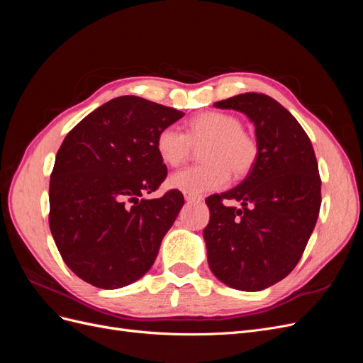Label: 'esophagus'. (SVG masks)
Segmentation results:
<instances>
[{"label": "esophagus", "instance_id": "obj_1", "mask_svg": "<svg viewBox=\"0 0 363 363\" xmlns=\"http://www.w3.org/2000/svg\"><path fill=\"white\" fill-rule=\"evenodd\" d=\"M184 200L189 201V203H192V201H201V196H196V195H192V194L186 192L184 194Z\"/></svg>", "mask_w": 363, "mask_h": 363}]
</instances>
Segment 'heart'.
<instances>
[{
	"mask_svg": "<svg viewBox=\"0 0 363 363\" xmlns=\"http://www.w3.org/2000/svg\"><path fill=\"white\" fill-rule=\"evenodd\" d=\"M242 121L223 112H203L189 121L186 133L177 125L163 127L156 138V151L163 163L179 167L194 148H201L203 164L174 172L168 186L172 189L201 195L224 188L230 172L244 177L256 167L259 144L245 133Z\"/></svg>",
	"mask_w": 363,
	"mask_h": 363,
	"instance_id": "b5f03b06",
	"label": "heart"
}]
</instances>
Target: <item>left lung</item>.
I'll return each mask as SVG.
<instances>
[{
  "instance_id": "obj_1",
  "label": "left lung",
  "mask_w": 363,
  "mask_h": 363,
  "mask_svg": "<svg viewBox=\"0 0 363 363\" xmlns=\"http://www.w3.org/2000/svg\"><path fill=\"white\" fill-rule=\"evenodd\" d=\"M215 106L250 118L259 159L236 188L206 199L208 267L230 288L262 291L295 268L313 232L321 207L318 162L298 121L274 98L248 92ZM225 199L241 207L225 206Z\"/></svg>"
}]
</instances>
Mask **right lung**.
Wrapping results in <instances>:
<instances>
[{
  "label": "right lung",
  "mask_w": 363,
  "mask_h": 363,
  "mask_svg": "<svg viewBox=\"0 0 363 363\" xmlns=\"http://www.w3.org/2000/svg\"><path fill=\"white\" fill-rule=\"evenodd\" d=\"M184 113L118 96L82 119L62 142L50 180V230L63 262L82 280L118 289L152 267L184 199L171 189L157 133Z\"/></svg>",
  "instance_id": "obj_1"
}]
</instances>
